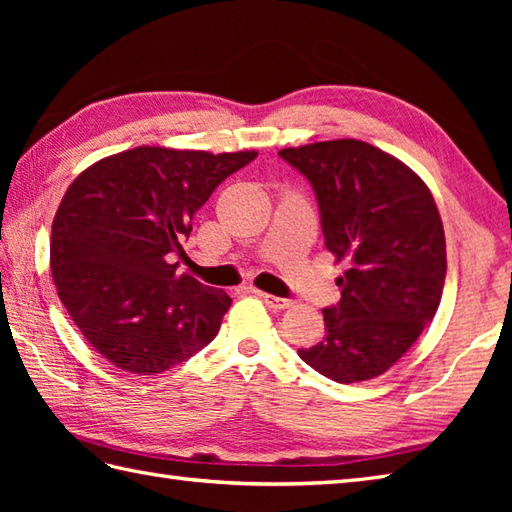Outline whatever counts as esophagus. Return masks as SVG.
Returning a JSON list of instances; mask_svg holds the SVG:
<instances>
[{"instance_id": "34e87169", "label": "esophagus", "mask_w": 512, "mask_h": 512, "mask_svg": "<svg viewBox=\"0 0 512 512\" xmlns=\"http://www.w3.org/2000/svg\"><path fill=\"white\" fill-rule=\"evenodd\" d=\"M257 295L262 297L266 306L273 308V310H286V308L292 306L290 299H281V297H275V295H268V292H259V290H257Z\"/></svg>"}]
</instances>
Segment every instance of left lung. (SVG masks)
<instances>
[{
  "instance_id": "obj_1",
  "label": "left lung",
  "mask_w": 512,
  "mask_h": 512,
  "mask_svg": "<svg viewBox=\"0 0 512 512\" xmlns=\"http://www.w3.org/2000/svg\"><path fill=\"white\" fill-rule=\"evenodd\" d=\"M317 195L325 246L345 262L341 301L323 310L325 336L299 356L336 383L394 365L440 306L447 244L433 195L416 173L363 140L281 149Z\"/></svg>"
}]
</instances>
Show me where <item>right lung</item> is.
Wrapping results in <instances>:
<instances>
[{"label": "right lung", "instance_id": "obj_1", "mask_svg": "<svg viewBox=\"0 0 512 512\" xmlns=\"http://www.w3.org/2000/svg\"><path fill=\"white\" fill-rule=\"evenodd\" d=\"M257 151L136 147L85 169L52 222L59 299L96 352L154 376L209 345L231 308L224 290L178 275L193 215Z\"/></svg>", "mask_w": 512, "mask_h": 512}]
</instances>
